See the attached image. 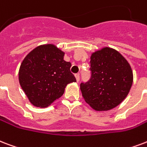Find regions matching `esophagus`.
<instances>
[{
  "label": "esophagus",
  "mask_w": 147,
  "mask_h": 147,
  "mask_svg": "<svg viewBox=\"0 0 147 147\" xmlns=\"http://www.w3.org/2000/svg\"><path fill=\"white\" fill-rule=\"evenodd\" d=\"M76 78L77 82H79V79H80V76H79V74H76Z\"/></svg>",
  "instance_id": "esophagus-1"
}]
</instances>
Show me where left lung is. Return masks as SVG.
<instances>
[{
    "mask_svg": "<svg viewBox=\"0 0 147 147\" xmlns=\"http://www.w3.org/2000/svg\"><path fill=\"white\" fill-rule=\"evenodd\" d=\"M89 70L91 77L80 84V88L94 109L109 110L125 99L133 84V71L121 54L110 48L94 52Z\"/></svg>",
    "mask_w": 147,
    "mask_h": 147,
    "instance_id": "8db88e82",
    "label": "left lung"
}]
</instances>
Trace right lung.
Listing matches in <instances>:
<instances>
[{"mask_svg": "<svg viewBox=\"0 0 147 147\" xmlns=\"http://www.w3.org/2000/svg\"><path fill=\"white\" fill-rule=\"evenodd\" d=\"M53 45L37 47L24 58L19 69V82L31 104L47 107L63 95L69 83L76 82L71 62Z\"/></svg>", "mask_w": 147, "mask_h": 147, "instance_id": "obj_1", "label": "right lung"}]
</instances>
